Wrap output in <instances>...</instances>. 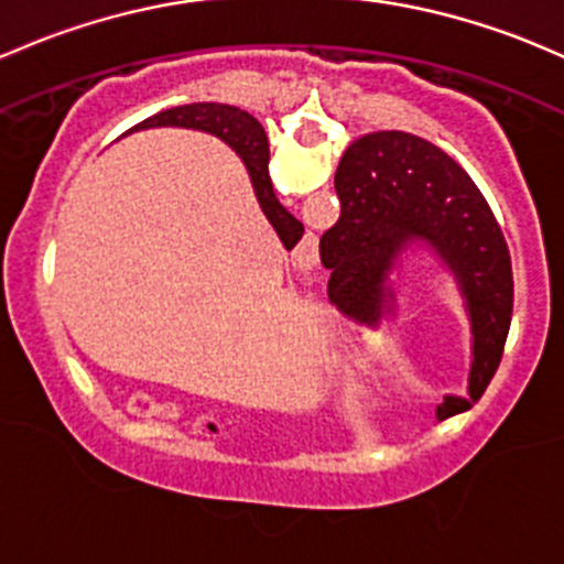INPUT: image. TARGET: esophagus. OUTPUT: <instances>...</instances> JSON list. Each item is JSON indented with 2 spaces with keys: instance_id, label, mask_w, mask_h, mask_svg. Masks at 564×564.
<instances>
[{
  "instance_id": "1",
  "label": "esophagus",
  "mask_w": 564,
  "mask_h": 564,
  "mask_svg": "<svg viewBox=\"0 0 564 564\" xmlns=\"http://www.w3.org/2000/svg\"><path fill=\"white\" fill-rule=\"evenodd\" d=\"M292 311L294 316L300 318V324L305 327L307 332L318 327V300L313 292H302L297 297L292 300Z\"/></svg>"
}]
</instances>
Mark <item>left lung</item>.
<instances>
[{
	"mask_svg": "<svg viewBox=\"0 0 564 564\" xmlns=\"http://www.w3.org/2000/svg\"><path fill=\"white\" fill-rule=\"evenodd\" d=\"M432 151L441 159L448 203L441 199L419 213V224L422 235L448 251L456 281L454 313H437L432 322H411V327L397 316L389 272L416 227L394 224L324 259L332 272V324L359 337L387 329L397 335L394 346L381 354L383 359L354 346L340 376V394L354 416L378 430H408L426 419L452 416L465 402L462 391L495 370L488 361L511 327L513 270L506 232L470 175L441 148Z\"/></svg>",
	"mask_w": 564,
	"mask_h": 564,
	"instance_id": "1",
	"label": "left lung"
}]
</instances>
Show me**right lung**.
Returning <instances> with one entry per match:
<instances>
[{"label":"right lung","instance_id":"1","mask_svg":"<svg viewBox=\"0 0 564 564\" xmlns=\"http://www.w3.org/2000/svg\"><path fill=\"white\" fill-rule=\"evenodd\" d=\"M264 430V408H248L240 416H235L232 422L224 424H207V430L199 437V443H205L207 448L218 454H237L242 448L251 446L259 437V432Z\"/></svg>","mask_w":564,"mask_h":564}]
</instances>
